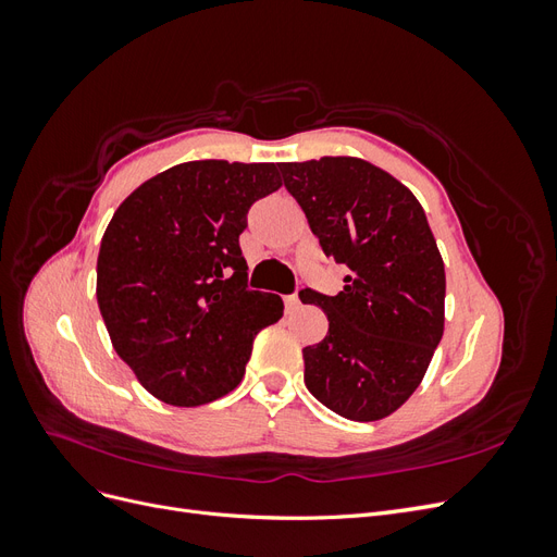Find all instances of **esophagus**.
<instances>
[{"label":"esophagus","mask_w":557,"mask_h":557,"mask_svg":"<svg viewBox=\"0 0 557 557\" xmlns=\"http://www.w3.org/2000/svg\"><path fill=\"white\" fill-rule=\"evenodd\" d=\"M285 309H288L290 313L297 311V309H299V297H297V295H288V297H285Z\"/></svg>","instance_id":"34e87169"}]
</instances>
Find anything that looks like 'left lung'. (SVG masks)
I'll return each instance as SVG.
<instances>
[{
	"label": "left lung",
	"mask_w": 557,
	"mask_h": 557,
	"mask_svg": "<svg viewBox=\"0 0 557 557\" xmlns=\"http://www.w3.org/2000/svg\"><path fill=\"white\" fill-rule=\"evenodd\" d=\"M278 170L320 248L348 269L339 295L299 293L330 320L325 339L301 350L305 383L334 413L381 420L413 395L444 334L446 274L425 211L407 185L360 158Z\"/></svg>",
	"instance_id": "obj_1"
}]
</instances>
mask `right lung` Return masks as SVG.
<instances>
[{"mask_svg":"<svg viewBox=\"0 0 557 557\" xmlns=\"http://www.w3.org/2000/svg\"><path fill=\"white\" fill-rule=\"evenodd\" d=\"M281 188L272 162L195 160L141 183L97 258V305L117 356L146 391L199 407L239 385L256 334L283 315L248 288V209Z\"/></svg>","mask_w":557,"mask_h":557,"instance_id":"right-lung-1","label":"right lung"}]
</instances>
